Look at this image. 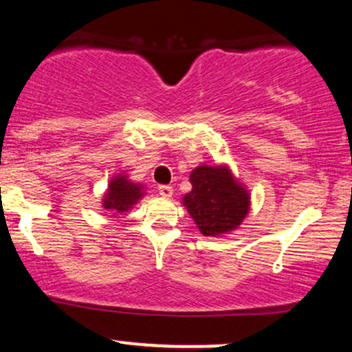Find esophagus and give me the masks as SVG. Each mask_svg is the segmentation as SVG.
<instances>
[{
	"label": "esophagus",
	"mask_w": 352,
	"mask_h": 352,
	"mask_svg": "<svg viewBox=\"0 0 352 352\" xmlns=\"http://www.w3.org/2000/svg\"><path fill=\"white\" fill-rule=\"evenodd\" d=\"M159 193L164 197V199H170L172 193H173V188L170 187V185H160Z\"/></svg>",
	"instance_id": "1"
}]
</instances>
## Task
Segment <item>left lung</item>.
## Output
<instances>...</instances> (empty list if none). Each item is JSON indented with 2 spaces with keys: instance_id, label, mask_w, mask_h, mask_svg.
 Segmentation results:
<instances>
[{
  "instance_id": "1",
  "label": "left lung",
  "mask_w": 352,
  "mask_h": 352,
  "mask_svg": "<svg viewBox=\"0 0 352 352\" xmlns=\"http://www.w3.org/2000/svg\"><path fill=\"white\" fill-rule=\"evenodd\" d=\"M192 190L184 197V207L201 235L217 236L233 232L248 215L250 193L238 184L227 165H200L190 173Z\"/></svg>"
}]
</instances>
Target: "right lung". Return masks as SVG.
Segmentation results:
<instances>
[{
	"label": "right lung",
	"mask_w": 352,
	"mask_h": 352,
	"mask_svg": "<svg viewBox=\"0 0 352 352\" xmlns=\"http://www.w3.org/2000/svg\"><path fill=\"white\" fill-rule=\"evenodd\" d=\"M144 197V190L140 184H132L127 179V175H116L114 179L109 184L107 193L104 195L102 207L107 212H112L114 215H120V213L129 212L132 205Z\"/></svg>",
	"instance_id": "obj_1"
}]
</instances>
